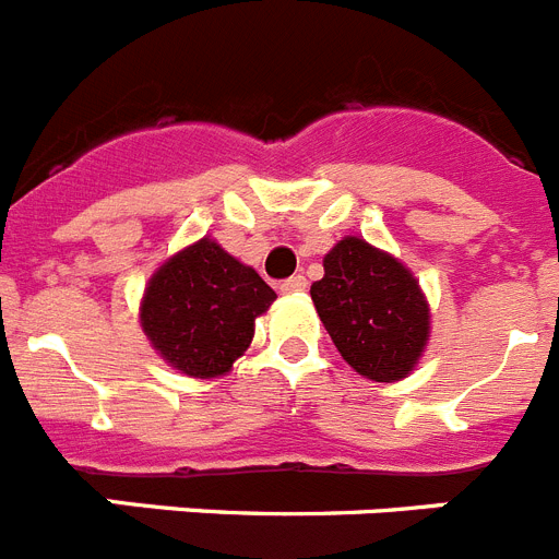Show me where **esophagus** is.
Segmentation results:
<instances>
[{
	"mask_svg": "<svg viewBox=\"0 0 559 559\" xmlns=\"http://www.w3.org/2000/svg\"><path fill=\"white\" fill-rule=\"evenodd\" d=\"M307 289V278L304 275H293V278L281 281V293L284 295H300Z\"/></svg>",
	"mask_w": 559,
	"mask_h": 559,
	"instance_id": "obj_1",
	"label": "esophagus"
}]
</instances>
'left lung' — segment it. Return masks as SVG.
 Instances as JSON below:
<instances>
[{"instance_id": "8db88e82", "label": "left lung", "mask_w": 559, "mask_h": 559, "mask_svg": "<svg viewBox=\"0 0 559 559\" xmlns=\"http://www.w3.org/2000/svg\"><path fill=\"white\" fill-rule=\"evenodd\" d=\"M340 357L373 382L414 373L430 340V304L416 275L360 236L340 239L309 289Z\"/></svg>"}]
</instances>
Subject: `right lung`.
Instances as JSON below:
<instances>
[{
	"mask_svg": "<svg viewBox=\"0 0 559 559\" xmlns=\"http://www.w3.org/2000/svg\"><path fill=\"white\" fill-rule=\"evenodd\" d=\"M275 298L252 266L205 236L154 270L140 300V326L168 366L213 380L250 348L255 318Z\"/></svg>",
	"mask_w": 559,
	"mask_h": 559,
	"instance_id": "add662e5",
	"label": "right lung"
}]
</instances>
